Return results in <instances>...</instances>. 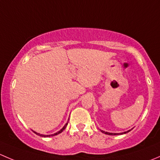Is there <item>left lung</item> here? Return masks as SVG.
Listing matches in <instances>:
<instances>
[{
  "mask_svg": "<svg viewBox=\"0 0 160 160\" xmlns=\"http://www.w3.org/2000/svg\"><path fill=\"white\" fill-rule=\"evenodd\" d=\"M132 130V129H131ZM131 130H128V131H127V132H122V133H110V132H104V131H102L101 130V132H103V133H104V134H107V135H122V134H125V133H127V132H130Z\"/></svg>",
  "mask_w": 160,
  "mask_h": 160,
  "instance_id": "left-lung-1",
  "label": "left lung"
}]
</instances>
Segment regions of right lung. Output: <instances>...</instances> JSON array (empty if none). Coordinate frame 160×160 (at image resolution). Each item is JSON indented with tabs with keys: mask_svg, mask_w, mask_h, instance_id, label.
<instances>
[{
	"mask_svg": "<svg viewBox=\"0 0 160 160\" xmlns=\"http://www.w3.org/2000/svg\"><path fill=\"white\" fill-rule=\"evenodd\" d=\"M67 125H68V122H67V123L65 125H64L63 126V128H62V129L61 130H59V132H56V133H55V134H52V135H42V134H39V133H37L36 132H34V133H35L36 134V135H39V136H42V137H50V136H54V135H58V134H59V133H61V132H62V131H63L64 129H65L66 128V127L67 126Z\"/></svg>",
	"mask_w": 160,
	"mask_h": 160,
	"instance_id": "right-lung-1",
	"label": "right lung"
}]
</instances>
